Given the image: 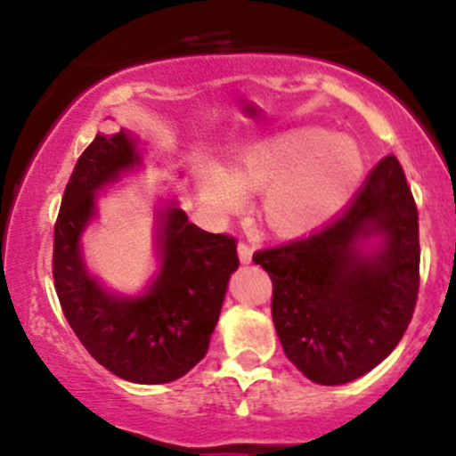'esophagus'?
<instances>
[{
	"label": "esophagus",
	"instance_id": "obj_1",
	"mask_svg": "<svg viewBox=\"0 0 456 456\" xmlns=\"http://www.w3.org/2000/svg\"><path fill=\"white\" fill-rule=\"evenodd\" d=\"M251 256H254V249H251L249 242H245V240L238 242V257H240L242 265H249Z\"/></svg>",
	"mask_w": 456,
	"mask_h": 456
}]
</instances>
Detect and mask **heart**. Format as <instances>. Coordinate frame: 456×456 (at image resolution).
Here are the masks:
<instances>
[{"mask_svg": "<svg viewBox=\"0 0 456 456\" xmlns=\"http://www.w3.org/2000/svg\"><path fill=\"white\" fill-rule=\"evenodd\" d=\"M364 176L355 141L317 127L280 132L245 147L233 172L214 160L199 165L202 200L216 211L240 209L245 191L262 190V216L282 233H300L342 209Z\"/></svg>", "mask_w": 456, "mask_h": 456, "instance_id": "heart-1", "label": "heart"}]
</instances>
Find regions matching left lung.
Segmentation results:
<instances>
[{
	"mask_svg": "<svg viewBox=\"0 0 456 456\" xmlns=\"http://www.w3.org/2000/svg\"><path fill=\"white\" fill-rule=\"evenodd\" d=\"M370 235L385 242L366 252ZM254 262L273 282L275 330L302 375L338 386L375 369L406 333L419 293V216L397 156H384L330 223Z\"/></svg>",
	"mask_w": 456,
	"mask_h": 456,
	"instance_id": "8db88e82",
	"label": "left lung"
}]
</instances>
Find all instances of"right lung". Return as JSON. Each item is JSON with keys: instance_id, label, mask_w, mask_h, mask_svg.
Here are the masks:
<instances>
[{"instance_id": "1", "label": "right lung", "mask_w": 456, "mask_h": 456, "mask_svg": "<svg viewBox=\"0 0 456 456\" xmlns=\"http://www.w3.org/2000/svg\"><path fill=\"white\" fill-rule=\"evenodd\" d=\"M139 163L130 132L96 134L86 147L54 223L53 278L68 324L101 366L136 384H167L207 355L240 262L236 238L202 232L172 205L160 214V271L145 296H112L90 278L79 238L96 211L94 191Z\"/></svg>"}]
</instances>
